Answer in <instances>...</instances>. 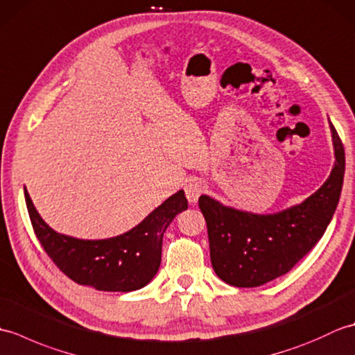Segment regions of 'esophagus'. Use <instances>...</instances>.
<instances>
[{"label": "esophagus", "mask_w": 355, "mask_h": 355, "mask_svg": "<svg viewBox=\"0 0 355 355\" xmlns=\"http://www.w3.org/2000/svg\"><path fill=\"white\" fill-rule=\"evenodd\" d=\"M184 192H186V197H187V200H189L191 205H195V202H197L198 198L201 197V193L205 192V184L198 182V180H192V182L186 184Z\"/></svg>", "instance_id": "1"}]
</instances>
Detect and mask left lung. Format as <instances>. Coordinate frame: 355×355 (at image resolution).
I'll return each mask as SVG.
<instances>
[{"label": "left lung", "mask_w": 355, "mask_h": 355, "mask_svg": "<svg viewBox=\"0 0 355 355\" xmlns=\"http://www.w3.org/2000/svg\"><path fill=\"white\" fill-rule=\"evenodd\" d=\"M336 162L329 177L300 205L276 214H253L224 206L209 195L198 205L206 218L210 261L216 276L252 288L282 276L318 244L337 209L345 175V150L331 125Z\"/></svg>", "instance_id": "8db88e82"}]
</instances>
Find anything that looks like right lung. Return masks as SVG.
Instances as JSON below:
<instances>
[{
	"label": "right lung",
	"mask_w": 355,
	"mask_h": 355,
	"mask_svg": "<svg viewBox=\"0 0 355 355\" xmlns=\"http://www.w3.org/2000/svg\"><path fill=\"white\" fill-rule=\"evenodd\" d=\"M24 195L33 230L51 261L74 282L101 291L128 293L153 281L162 262L163 233L187 209L184 191H178L122 235L79 239L53 230L37 214L27 191Z\"/></svg>",
	"instance_id": "add662e5"
}]
</instances>
